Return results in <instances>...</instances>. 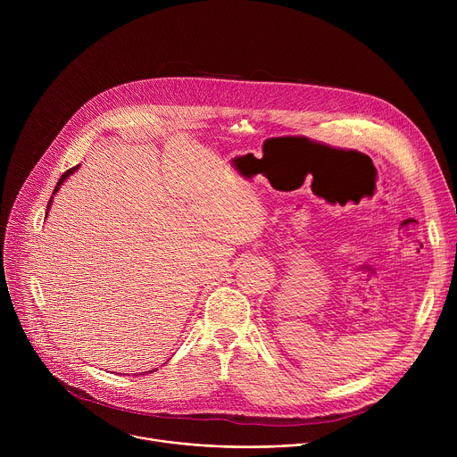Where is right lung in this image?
I'll return each instance as SVG.
<instances>
[{
	"instance_id": "obj_1",
	"label": "right lung",
	"mask_w": 457,
	"mask_h": 457,
	"mask_svg": "<svg viewBox=\"0 0 457 457\" xmlns=\"http://www.w3.org/2000/svg\"><path fill=\"white\" fill-rule=\"evenodd\" d=\"M76 170H78V166H74V168H71V170H67V171H64V173H62V175H61V179H59V180H57V184H55V187H54V193H52V195H55V191H57V189H59V186H61V184H62V182H64V180H67V177H69V175H72V173H74V171H76ZM50 203H52V197H50V201H48V206H46V210H48V208H50ZM150 372H154V370H150Z\"/></svg>"
}]
</instances>
